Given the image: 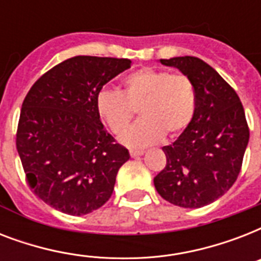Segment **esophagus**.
I'll return each mask as SVG.
<instances>
[{
	"mask_svg": "<svg viewBox=\"0 0 261 261\" xmlns=\"http://www.w3.org/2000/svg\"><path fill=\"white\" fill-rule=\"evenodd\" d=\"M142 154H143L142 149H131L130 150L131 157H138V155H142Z\"/></svg>",
	"mask_w": 261,
	"mask_h": 261,
	"instance_id": "obj_1",
	"label": "esophagus"
}]
</instances>
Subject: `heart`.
<instances>
[{
    "label": "heart",
    "mask_w": 261,
    "mask_h": 261,
    "mask_svg": "<svg viewBox=\"0 0 261 261\" xmlns=\"http://www.w3.org/2000/svg\"><path fill=\"white\" fill-rule=\"evenodd\" d=\"M96 111L115 135H120L138 108L141 119L122 141L128 146H147L177 137L190 126L196 108L194 83L182 73L142 67L123 80V92L102 88L96 94Z\"/></svg>",
    "instance_id": "1"
}]
</instances>
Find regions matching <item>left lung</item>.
Here are the masks:
<instances>
[{
    "mask_svg": "<svg viewBox=\"0 0 261 261\" xmlns=\"http://www.w3.org/2000/svg\"><path fill=\"white\" fill-rule=\"evenodd\" d=\"M188 75L196 92V108L190 126L169 146L167 165L154 177L157 192L174 206H207L239 177L249 127L236 90L196 57L161 59Z\"/></svg>",
    "mask_w": 261,
    "mask_h": 261,
    "instance_id": "obj_1",
    "label": "left lung"
}]
</instances>
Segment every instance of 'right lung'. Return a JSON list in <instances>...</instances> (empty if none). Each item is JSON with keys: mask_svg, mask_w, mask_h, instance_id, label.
Wrapping results in <instances>:
<instances>
[{"mask_svg": "<svg viewBox=\"0 0 261 261\" xmlns=\"http://www.w3.org/2000/svg\"><path fill=\"white\" fill-rule=\"evenodd\" d=\"M130 66V59L79 55L27 93L16 147L35 195L55 210L89 214L111 198L130 154L102 126L94 101L102 85Z\"/></svg>", "mask_w": 261, "mask_h": 261, "instance_id": "1", "label": "right lung"}]
</instances>
